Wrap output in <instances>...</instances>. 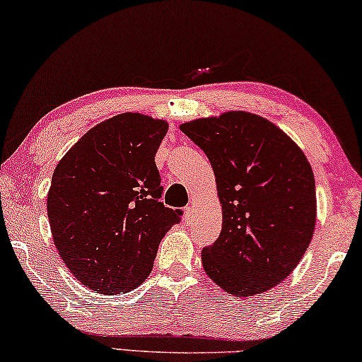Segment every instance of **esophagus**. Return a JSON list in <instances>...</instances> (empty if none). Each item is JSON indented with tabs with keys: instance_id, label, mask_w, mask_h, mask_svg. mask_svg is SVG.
Here are the masks:
<instances>
[{
	"instance_id": "34e87169",
	"label": "esophagus",
	"mask_w": 362,
	"mask_h": 362,
	"mask_svg": "<svg viewBox=\"0 0 362 362\" xmlns=\"http://www.w3.org/2000/svg\"><path fill=\"white\" fill-rule=\"evenodd\" d=\"M192 215H194V209L191 207V205H187V207L185 209V221H186V223H191Z\"/></svg>"
}]
</instances>
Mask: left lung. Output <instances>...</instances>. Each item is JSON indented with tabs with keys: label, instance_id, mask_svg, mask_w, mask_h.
Masks as SVG:
<instances>
[{
	"label": "left lung",
	"instance_id": "8db88e82",
	"mask_svg": "<svg viewBox=\"0 0 362 362\" xmlns=\"http://www.w3.org/2000/svg\"><path fill=\"white\" fill-rule=\"evenodd\" d=\"M214 168L221 233L202 249L205 274L235 296L276 286L296 269L314 235L313 168L280 127L247 111L181 124Z\"/></svg>",
	"mask_w": 362,
	"mask_h": 362
}]
</instances>
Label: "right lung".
I'll use <instances>...</instances> for the list:
<instances>
[{"instance_id": "right-lung-1", "label": "right lung", "mask_w": 362, "mask_h": 362, "mask_svg": "<svg viewBox=\"0 0 362 362\" xmlns=\"http://www.w3.org/2000/svg\"><path fill=\"white\" fill-rule=\"evenodd\" d=\"M168 123L121 113L86 132L59 160L47 210L54 246L71 274L100 294L134 290L158 244L181 220L160 202L155 153Z\"/></svg>"}]
</instances>
